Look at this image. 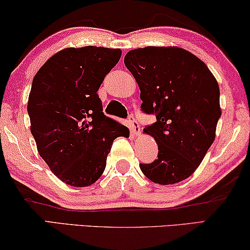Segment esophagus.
Segmentation results:
<instances>
[{"instance_id":"obj_1","label":"esophagus","mask_w":250,"mask_h":250,"mask_svg":"<svg viewBox=\"0 0 250 250\" xmlns=\"http://www.w3.org/2000/svg\"><path fill=\"white\" fill-rule=\"evenodd\" d=\"M129 122H130V129H131V132L133 133V135L139 136V133H140L139 122L137 121V119L133 117L132 114L129 117Z\"/></svg>"}]
</instances>
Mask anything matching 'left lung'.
I'll return each mask as SVG.
<instances>
[{
	"mask_svg": "<svg viewBox=\"0 0 250 250\" xmlns=\"http://www.w3.org/2000/svg\"><path fill=\"white\" fill-rule=\"evenodd\" d=\"M140 88L142 111L155 114L146 125L159 146L157 159L140 163L150 181L173 185L194 173L215 138L220 88L202 60L180 47L147 46L125 56Z\"/></svg>",
	"mask_w": 250,
	"mask_h": 250,
	"instance_id": "obj_1",
	"label": "left lung"
}]
</instances>
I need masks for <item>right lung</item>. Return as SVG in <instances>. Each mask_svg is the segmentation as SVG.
I'll list each match as a JSON object with an SVG mask.
<instances>
[{"label":"right lung","mask_w":250,"mask_h":250,"mask_svg":"<svg viewBox=\"0 0 250 250\" xmlns=\"http://www.w3.org/2000/svg\"><path fill=\"white\" fill-rule=\"evenodd\" d=\"M120 58V48H65L33 80L27 105L31 135L51 171L72 187L96 182L113 140L129 137L125 125L103 113L97 94Z\"/></svg>","instance_id":"1"}]
</instances>
